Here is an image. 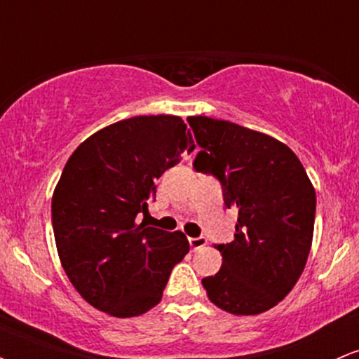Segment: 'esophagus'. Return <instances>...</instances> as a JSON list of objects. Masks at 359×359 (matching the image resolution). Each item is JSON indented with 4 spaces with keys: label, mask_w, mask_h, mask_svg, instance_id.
Wrapping results in <instances>:
<instances>
[{
    "label": "esophagus",
    "mask_w": 359,
    "mask_h": 359,
    "mask_svg": "<svg viewBox=\"0 0 359 359\" xmlns=\"http://www.w3.org/2000/svg\"><path fill=\"white\" fill-rule=\"evenodd\" d=\"M189 245H191V250L192 251H197V250L204 248V246L208 245V240H205V238H203V236L189 238Z\"/></svg>",
    "instance_id": "34e87169"
}]
</instances>
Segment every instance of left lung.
<instances>
[{"label": "left lung", "mask_w": 359, "mask_h": 359, "mask_svg": "<svg viewBox=\"0 0 359 359\" xmlns=\"http://www.w3.org/2000/svg\"><path fill=\"white\" fill-rule=\"evenodd\" d=\"M201 151L194 168L222 185L226 208H236L234 240L216 248L221 270L203 278L214 306L257 316L294 288L314 236L316 191L285 143L224 119L189 116Z\"/></svg>", "instance_id": "obj_1"}]
</instances>
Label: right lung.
I'll use <instances>...</instances> for the list:
<instances>
[{
	"label": "right lung",
	"mask_w": 359,
	"mask_h": 359,
	"mask_svg": "<svg viewBox=\"0 0 359 359\" xmlns=\"http://www.w3.org/2000/svg\"><path fill=\"white\" fill-rule=\"evenodd\" d=\"M194 148L182 118L156 114L102 128L67 160L52 196L53 236L65 273L93 307L135 317L162 300L189 241L137 216L148 212L155 179Z\"/></svg>",
	"instance_id": "right-lung-1"
}]
</instances>
